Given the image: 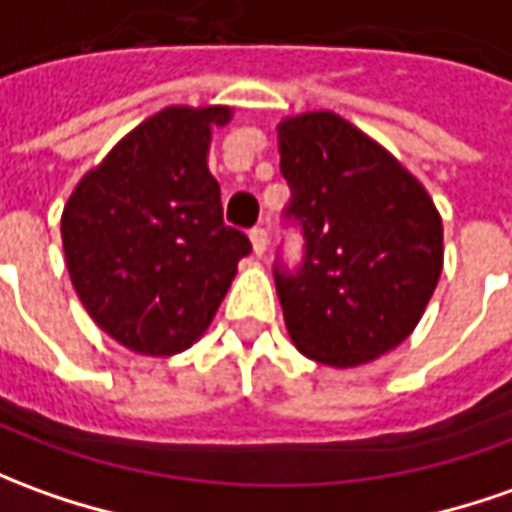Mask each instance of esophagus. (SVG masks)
<instances>
[{"mask_svg":"<svg viewBox=\"0 0 512 512\" xmlns=\"http://www.w3.org/2000/svg\"><path fill=\"white\" fill-rule=\"evenodd\" d=\"M249 241H252V252H255L257 257L266 255V246H269V235H266V229L255 227L252 232H249Z\"/></svg>","mask_w":512,"mask_h":512,"instance_id":"1","label":"esophagus"}]
</instances>
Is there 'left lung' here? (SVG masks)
<instances>
[{"mask_svg": "<svg viewBox=\"0 0 512 512\" xmlns=\"http://www.w3.org/2000/svg\"><path fill=\"white\" fill-rule=\"evenodd\" d=\"M297 271L274 266L285 328L302 356L358 367L417 328L443 271V221L426 187L356 125L305 111L277 125Z\"/></svg>", "mask_w": 512, "mask_h": 512, "instance_id": "1", "label": "left lung"}]
</instances>
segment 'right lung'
Wrapping results in <instances>:
<instances>
[{"mask_svg":"<svg viewBox=\"0 0 512 512\" xmlns=\"http://www.w3.org/2000/svg\"><path fill=\"white\" fill-rule=\"evenodd\" d=\"M229 106H168L83 176L61 215V241L83 308L142 356H173L204 336L249 238L224 224L207 168Z\"/></svg>","mask_w":512,"mask_h":512,"instance_id":"obj_1","label":"right lung"}]
</instances>
